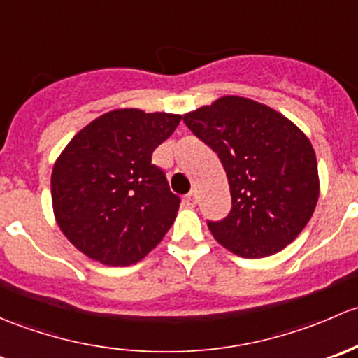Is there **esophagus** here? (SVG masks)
<instances>
[{
  "instance_id": "obj_1",
  "label": "esophagus",
  "mask_w": 358,
  "mask_h": 358,
  "mask_svg": "<svg viewBox=\"0 0 358 358\" xmlns=\"http://www.w3.org/2000/svg\"><path fill=\"white\" fill-rule=\"evenodd\" d=\"M184 205H186L187 208H193V206L196 205V194H194V191H191V193H187L186 196H184Z\"/></svg>"
}]
</instances>
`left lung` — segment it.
<instances>
[{"instance_id": "8db88e82", "label": "left lung", "mask_w": 358, "mask_h": 358, "mask_svg": "<svg viewBox=\"0 0 358 358\" xmlns=\"http://www.w3.org/2000/svg\"><path fill=\"white\" fill-rule=\"evenodd\" d=\"M184 124L220 158L231 212L208 220L210 233L245 259L278 253L301 233L319 198L315 152L275 110L224 96L184 115Z\"/></svg>"}]
</instances>
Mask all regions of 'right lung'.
<instances>
[{
  "mask_svg": "<svg viewBox=\"0 0 358 358\" xmlns=\"http://www.w3.org/2000/svg\"><path fill=\"white\" fill-rule=\"evenodd\" d=\"M180 115L113 110L77 132L51 174L55 217L76 248L106 265H131L162 241L180 198L152 164Z\"/></svg>",
  "mask_w": 358,
  "mask_h": 358,
  "instance_id": "right-lung-1",
  "label": "right lung"
}]
</instances>
